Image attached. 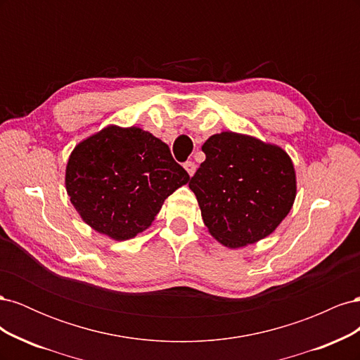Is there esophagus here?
<instances>
[{
    "instance_id": "34e87169",
    "label": "esophagus",
    "mask_w": 360,
    "mask_h": 360,
    "mask_svg": "<svg viewBox=\"0 0 360 360\" xmlns=\"http://www.w3.org/2000/svg\"><path fill=\"white\" fill-rule=\"evenodd\" d=\"M184 169H186L188 171V174H189V176L192 177L193 176V174H195V171H197V165H195V162H192V160H188L186 163H184Z\"/></svg>"
}]
</instances>
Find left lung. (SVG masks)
I'll use <instances>...</instances> for the list:
<instances>
[{
    "mask_svg": "<svg viewBox=\"0 0 360 360\" xmlns=\"http://www.w3.org/2000/svg\"><path fill=\"white\" fill-rule=\"evenodd\" d=\"M202 151L205 160L189 188L210 234L240 248L274 233L296 198V172L285 151L234 132L210 136Z\"/></svg>",
    "mask_w": 360,
    "mask_h": 360,
    "instance_id": "8db88e82",
    "label": "left lung"
}]
</instances>
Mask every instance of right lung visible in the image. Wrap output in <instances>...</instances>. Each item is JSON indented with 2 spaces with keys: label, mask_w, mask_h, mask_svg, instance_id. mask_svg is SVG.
<instances>
[{
  "label": "right lung",
  "mask_w": 360,
  "mask_h": 360,
  "mask_svg": "<svg viewBox=\"0 0 360 360\" xmlns=\"http://www.w3.org/2000/svg\"><path fill=\"white\" fill-rule=\"evenodd\" d=\"M188 181L169 147L139 127L102 129L75 147L66 168L75 209L114 240L147 230L163 201Z\"/></svg>",
  "instance_id": "obj_1"
}]
</instances>
